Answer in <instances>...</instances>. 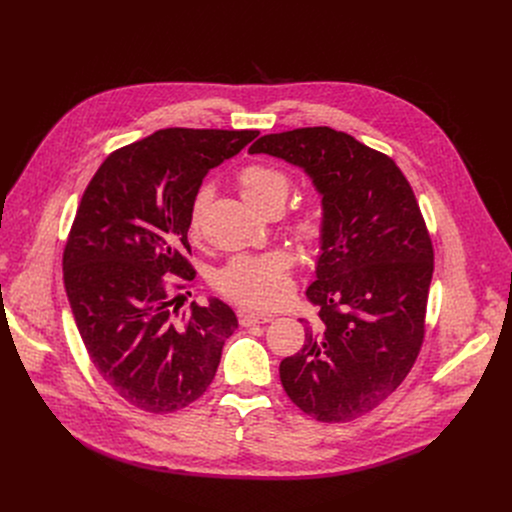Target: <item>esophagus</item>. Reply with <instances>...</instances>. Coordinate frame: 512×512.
Instances as JSON below:
<instances>
[{
    "label": "esophagus",
    "mask_w": 512,
    "mask_h": 512,
    "mask_svg": "<svg viewBox=\"0 0 512 512\" xmlns=\"http://www.w3.org/2000/svg\"><path fill=\"white\" fill-rule=\"evenodd\" d=\"M271 322V314H255V312H239V324L241 326H255V324H267Z\"/></svg>",
    "instance_id": "esophagus-1"
}]
</instances>
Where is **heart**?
Returning <instances> with one entry per match:
<instances>
[{
  "label": "heart",
  "mask_w": 512,
  "mask_h": 512,
  "mask_svg": "<svg viewBox=\"0 0 512 512\" xmlns=\"http://www.w3.org/2000/svg\"><path fill=\"white\" fill-rule=\"evenodd\" d=\"M241 196L259 212L275 214L281 210L291 182L289 176L271 164H247L237 174ZM208 204V190L202 186L194 192L188 206V233L196 237ZM287 227L300 241L318 243L324 235L320 208L312 202L291 208ZM294 265L283 249L259 255H235L214 273V287L221 294L247 308H269L279 304L291 289L289 271Z\"/></svg>",
  "instance_id": "b5f03b06"
}]
</instances>
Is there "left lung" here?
Listing matches in <instances>:
<instances>
[{
  "label": "left lung",
  "mask_w": 512,
  "mask_h": 512,
  "mask_svg": "<svg viewBox=\"0 0 512 512\" xmlns=\"http://www.w3.org/2000/svg\"><path fill=\"white\" fill-rule=\"evenodd\" d=\"M249 154L300 166L322 194L306 291L318 320H302L306 342L281 360V385L318 421L356 419L403 383L423 344L433 247L415 194L389 156L332 127L269 133Z\"/></svg>",
  "instance_id": "1"
}]
</instances>
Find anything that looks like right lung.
Segmentation results:
<instances>
[{"label": "right lung", "instance_id": "obj_1", "mask_svg": "<svg viewBox=\"0 0 512 512\" xmlns=\"http://www.w3.org/2000/svg\"><path fill=\"white\" fill-rule=\"evenodd\" d=\"M257 135L160 129L109 154L81 198L62 255L66 296L95 369L137 409L172 413L196 401L239 326L221 300L180 316L170 296L196 275L188 261L194 192ZM166 274L181 281L170 286Z\"/></svg>", "mask_w": 512, "mask_h": 512}]
</instances>
